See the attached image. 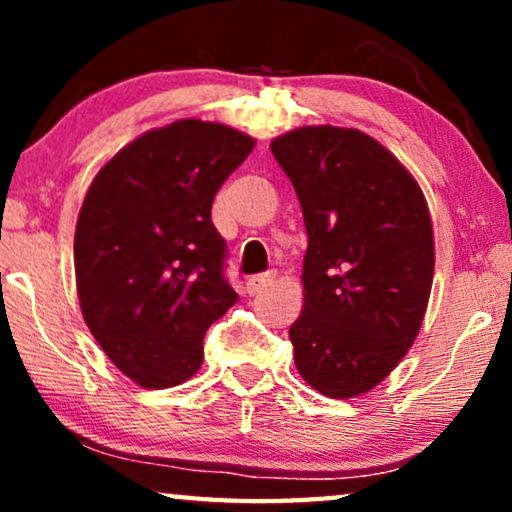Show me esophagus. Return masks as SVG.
I'll use <instances>...</instances> for the list:
<instances>
[{
  "instance_id": "obj_1",
  "label": "esophagus",
  "mask_w": 512,
  "mask_h": 512,
  "mask_svg": "<svg viewBox=\"0 0 512 512\" xmlns=\"http://www.w3.org/2000/svg\"><path fill=\"white\" fill-rule=\"evenodd\" d=\"M270 284H272V275H254V277H249L247 282H244V289H247L249 296H256V293L268 289Z\"/></svg>"
}]
</instances>
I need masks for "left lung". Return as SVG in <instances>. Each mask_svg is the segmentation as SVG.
Segmentation results:
<instances>
[{"label":"left lung","mask_w":512,"mask_h":512,"mask_svg":"<svg viewBox=\"0 0 512 512\" xmlns=\"http://www.w3.org/2000/svg\"><path fill=\"white\" fill-rule=\"evenodd\" d=\"M303 207L305 305L289 338L319 394L352 398L403 359L433 282L429 207L408 170L352 128H300L270 144Z\"/></svg>","instance_id":"left-lung-1"}]
</instances>
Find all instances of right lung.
Wrapping results in <instances>:
<instances>
[{
    "mask_svg": "<svg viewBox=\"0 0 512 512\" xmlns=\"http://www.w3.org/2000/svg\"><path fill=\"white\" fill-rule=\"evenodd\" d=\"M251 149L228 125L186 118L125 146L88 188L74 235L83 319L146 389L198 373L207 328L237 303L212 202Z\"/></svg>",
    "mask_w": 512,
    "mask_h": 512,
    "instance_id": "1",
    "label": "right lung"
}]
</instances>
